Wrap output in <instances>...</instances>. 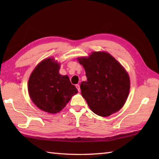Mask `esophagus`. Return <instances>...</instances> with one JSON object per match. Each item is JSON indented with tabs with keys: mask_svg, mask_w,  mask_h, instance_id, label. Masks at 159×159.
I'll return each instance as SVG.
<instances>
[{
	"mask_svg": "<svg viewBox=\"0 0 159 159\" xmlns=\"http://www.w3.org/2000/svg\"><path fill=\"white\" fill-rule=\"evenodd\" d=\"M76 87L77 88L78 91H79V92H80V85H76Z\"/></svg>",
	"mask_w": 159,
	"mask_h": 159,
	"instance_id": "esophagus-1",
	"label": "esophagus"
}]
</instances>
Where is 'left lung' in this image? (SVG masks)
Listing matches in <instances>:
<instances>
[{
  "label": "left lung",
  "mask_w": 159,
  "mask_h": 159,
  "mask_svg": "<svg viewBox=\"0 0 159 159\" xmlns=\"http://www.w3.org/2000/svg\"><path fill=\"white\" fill-rule=\"evenodd\" d=\"M85 70L87 81L80 84L81 94L90 109L108 117L120 111L129 93V76L122 66L105 52H93L78 59Z\"/></svg>",
  "instance_id": "obj_1"
}]
</instances>
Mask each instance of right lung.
Wrapping results in <instances>:
<instances>
[{"instance_id": "add662e5", "label": "right lung", "mask_w": 159, "mask_h": 159, "mask_svg": "<svg viewBox=\"0 0 159 159\" xmlns=\"http://www.w3.org/2000/svg\"><path fill=\"white\" fill-rule=\"evenodd\" d=\"M60 64L54 58L40 62L33 71L28 82L30 98L39 109L55 114L66 107L78 93L69 77L59 74Z\"/></svg>"}]
</instances>
